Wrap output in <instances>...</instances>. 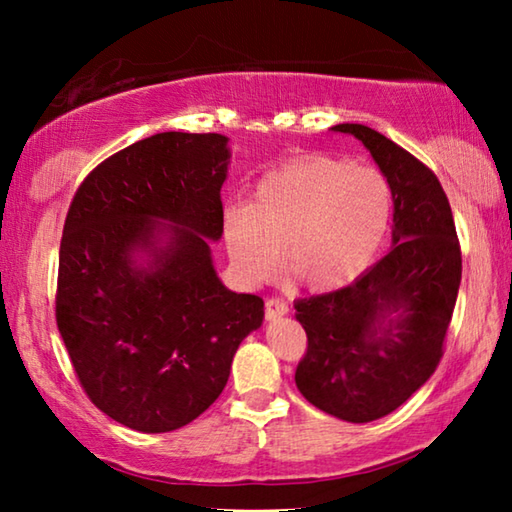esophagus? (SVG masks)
<instances>
[{
	"instance_id": "34e87169",
	"label": "esophagus",
	"mask_w": 512,
	"mask_h": 512,
	"mask_svg": "<svg viewBox=\"0 0 512 512\" xmlns=\"http://www.w3.org/2000/svg\"><path fill=\"white\" fill-rule=\"evenodd\" d=\"M289 311V305L282 298H268L266 300V320H277Z\"/></svg>"
}]
</instances>
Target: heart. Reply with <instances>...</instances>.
<instances>
[{
  "label": "heart",
  "instance_id": "obj_1",
  "mask_svg": "<svg viewBox=\"0 0 512 512\" xmlns=\"http://www.w3.org/2000/svg\"><path fill=\"white\" fill-rule=\"evenodd\" d=\"M393 214V189L375 167L302 155L268 171L253 201L223 210L230 262L246 282L284 264L311 291H332L366 271Z\"/></svg>",
  "mask_w": 512,
  "mask_h": 512
}]
</instances>
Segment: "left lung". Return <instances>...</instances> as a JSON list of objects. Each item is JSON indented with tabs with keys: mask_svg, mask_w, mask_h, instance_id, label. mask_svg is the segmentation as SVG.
<instances>
[{
	"mask_svg": "<svg viewBox=\"0 0 512 512\" xmlns=\"http://www.w3.org/2000/svg\"><path fill=\"white\" fill-rule=\"evenodd\" d=\"M332 131L357 137L391 183L393 248L348 287L293 305L307 332L296 386L316 409L359 424L393 413L438 368L463 266L436 173L368 126Z\"/></svg>",
	"mask_w": 512,
	"mask_h": 512,
	"instance_id": "1",
	"label": "left lung"
}]
</instances>
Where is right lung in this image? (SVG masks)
I'll use <instances>...</instances> for the list:
<instances>
[{
  "label": "right lung",
  "mask_w": 512,
  "mask_h": 512,
  "mask_svg": "<svg viewBox=\"0 0 512 512\" xmlns=\"http://www.w3.org/2000/svg\"><path fill=\"white\" fill-rule=\"evenodd\" d=\"M230 146L219 133H158L110 155L69 205L56 323L83 391L112 420L164 433L196 420L228 384L264 300L225 289Z\"/></svg>",
  "instance_id": "1"
}]
</instances>
